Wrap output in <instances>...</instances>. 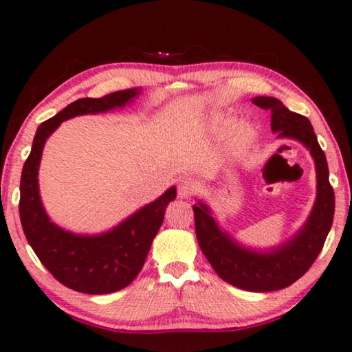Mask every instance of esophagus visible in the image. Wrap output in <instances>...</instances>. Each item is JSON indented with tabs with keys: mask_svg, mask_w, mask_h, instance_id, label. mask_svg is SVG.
<instances>
[{
	"mask_svg": "<svg viewBox=\"0 0 352 352\" xmlns=\"http://www.w3.org/2000/svg\"><path fill=\"white\" fill-rule=\"evenodd\" d=\"M197 189V184L194 180H190V178H183V180L178 182V197L182 198H188L194 194V190Z\"/></svg>",
	"mask_w": 352,
	"mask_h": 352,
	"instance_id": "34e87169",
	"label": "esophagus"
}]
</instances>
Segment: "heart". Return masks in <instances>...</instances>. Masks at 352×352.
I'll list each match as a JSON object with an SVG mask.
<instances>
[{
  "label": "heart",
  "instance_id": "1",
  "mask_svg": "<svg viewBox=\"0 0 352 352\" xmlns=\"http://www.w3.org/2000/svg\"><path fill=\"white\" fill-rule=\"evenodd\" d=\"M229 123H231V118L229 117H223V115H219V117H215L214 120H212V126H214V129H221V127H225V126H228ZM254 127L251 126V124H243V126H240L239 129H237V137L239 138H243V140H246V138H251L252 135H254Z\"/></svg>",
  "mask_w": 352,
  "mask_h": 352
}]
</instances>
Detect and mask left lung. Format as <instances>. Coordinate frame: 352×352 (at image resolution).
Returning <instances> with one entry per match:
<instances>
[{
  "mask_svg": "<svg viewBox=\"0 0 352 352\" xmlns=\"http://www.w3.org/2000/svg\"><path fill=\"white\" fill-rule=\"evenodd\" d=\"M252 103L271 112V129L278 137L303 143L314 158L317 198L305 226L283 245L258 252L239 245L221 231L204 203L198 201L192 209L198 245L220 278L245 291L270 292L297 282L314 263L332 226L336 200L327 157L309 120L286 109L282 101L274 97H255Z\"/></svg>",
  "mask_w": 352,
  "mask_h": 352,
  "instance_id": "1",
  "label": "left lung"
}]
</instances>
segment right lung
Here are the masks:
<instances>
[{"mask_svg": "<svg viewBox=\"0 0 352 352\" xmlns=\"http://www.w3.org/2000/svg\"><path fill=\"white\" fill-rule=\"evenodd\" d=\"M140 89L112 92L101 98H80L36 129L32 151L23 166L20 183V219L29 245L44 267L70 289L85 294H109L133 282L148 257L152 240L164 219L169 201L175 200L172 186L155 201L138 209L111 231L78 235L50 221L38 190V166L43 148L63 121L76 115L98 113L123 107Z\"/></svg>", "mask_w": 352, "mask_h": 352, "instance_id": "right-lung-1", "label": "right lung"}]
</instances>
